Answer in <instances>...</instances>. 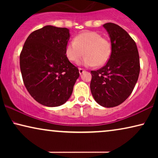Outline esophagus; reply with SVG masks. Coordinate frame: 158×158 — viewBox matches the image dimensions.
<instances>
[{
	"instance_id": "1",
	"label": "esophagus",
	"mask_w": 158,
	"mask_h": 158,
	"mask_svg": "<svg viewBox=\"0 0 158 158\" xmlns=\"http://www.w3.org/2000/svg\"><path fill=\"white\" fill-rule=\"evenodd\" d=\"M84 72H85V70H84L83 69L79 68V73H80V75H82Z\"/></svg>"
}]
</instances>
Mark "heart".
<instances>
[{"label":"heart","mask_w":158,"mask_h":158,"mask_svg":"<svg viewBox=\"0 0 158 158\" xmlns=\"http://www.w3.org/2000/svg\"><path fill=\"white\" fill-rule=\"evenodd\" d=\"M85 55L80 64L87 68L105 64L111 54V44L109 39L96 31H84L75 36L65 47V55L70 61L76 62Z\"/></svg>","instance_id":"b5f03b06"}]
</instances>
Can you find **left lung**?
<instances>
[{"label":"left lung","instance_id":"8db88e82","mask_svg":"<svg viewBox=\"0 0 158 158\" xmlns=\"http://www.w3.org/2000/svg\"><path fill=\"white\" fill-rule=\"evenodd\" d=\"M109 34L111 54L104 67L92 70L90 91L103 107L117 106L132 92L139 77L140 66L135 41L122 27L113 23L103 25Z\"/></svg>","mask_w":158,"mask_h":158}]
</instances>
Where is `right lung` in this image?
<instances>
[{
  "label": "right lung",
  "instance_id": "add662e5",
  "mask_svg": "<svg viewBox=\"0 0 158 158\" xmlns=\"http://www.w3.org/2000/svg\"><path fill=\"white\" fill-rule=\"evenodd\" d=\"M70 30L47 25L30 34L20 55L24 85L40 104L56 107L72 95L79 77L77 67L65 55Z\"/></svg>",
  "mask_w": 158,
  "mask_h": 158
}]
</instances>
